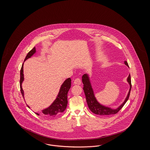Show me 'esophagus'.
<instances>
[{
  "mask_svg": "<svg viewBox=\"0 0 150 150\" xmlns=\"http://www.w3.org/2000/svg\"><path fill=\"white\" fill-rule=\"evenodd\" d=\"M81 83V80L80 79H76L75 80H74V84H78V85H80Z\"/></svg>",
  "mask_w": 150,
  "mask_h": 150,
  "instance_id": "esophagus-1",
  "label": "esophagus"
}]
</instances>
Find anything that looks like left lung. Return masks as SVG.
Masks as SVG:
<instances>
[{"mask_svg":"<svg viewBox=\"0 0 150 150\" xmlns=\"http://www.w3.org/2000/svg\"><path fill=\"white\" fill-rule=\"evenodd\" d=\"M124 63L129 67L127 61H125ZM127 81L130 85V89H129V91L127 95V97L122 105H121L117 108L113 110V109H111V108L102 106V105L100 104V103H98V102H97V100L94 97V92L91 86L89 77L86 74H84L82 76V81L84 84L83 90L86 95L87 105L88 106L89 108L91 110V111L95 114L100 115H110L111 114H117L120 110L121 108L124 106V105L125 104L127 101L128 100L129 97L130 96V93L132 88L131 78H130V74L127 78Z\"/></svg>","mask_w":150,"mask_h":150,"instance_id":"1","label":"left lung"}]
</instances>
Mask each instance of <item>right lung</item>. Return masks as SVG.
I'll return each instance as SVG.
<instances>
[{"label":"right lung","instance_id":"1","mask_svg":"<svg viewBox=\"0 0 150 150\" xmlns=\"http://www.w3.org/2000/svg\"><path fill=\"white\" fill-rule=\"evenodd\" d=\"M35 48L34 47L33 50H30L27 54L26 57L25 59L24 62L28 59L29 58L31 57L35 53ZM23 63L22 65L21 69L20 70V90L21 92L22 96L23 97V91L22 88V83L24 80L23 77ZM71 78L67 79L64 80V82L61 86L59 93L57 95V98L54 100V102L52 103L50 106L43 110L42 111L43 114L47 115L49 116H54L57 114H59L61 112H63L65 110L66 108L67 105V93L69 89L71 88ZM24 98V97H23ZM28 107L30 108L29 106L27 105ZM36 114L39 115V114L35 112Z\"/></svg>","mask_w":150,"mask_h":150}]
</instances>
